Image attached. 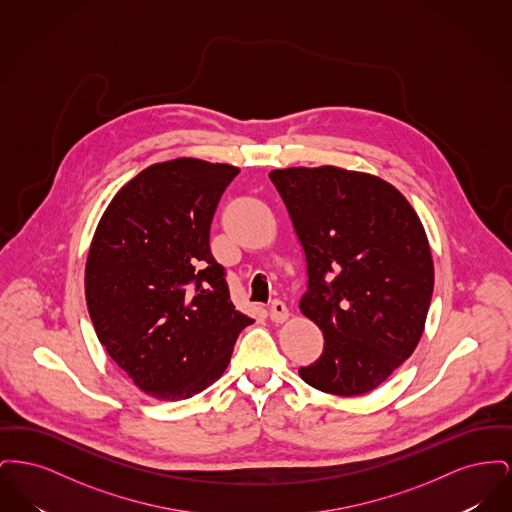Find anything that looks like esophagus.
I'll return each mask as SVG.
<instances>
[{
  "instance_id": "34e87169",
  "label": "esophagus",
  "mask_w": 512,
  "mask_h": 512,
  "mask_svg": "<svg viewBox=\"0 0 512 512\" xmlns=\"http://www.w3.org/2000/svg\"><path fill=\"white\" fill-rule=\"evenodd\" d=\"M288 317H290L288 307H286L280 299H274V301L270 303V318H272V322L282 324L284 320H288Z\"/></svg>"
}]
</instances>
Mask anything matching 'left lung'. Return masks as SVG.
<instances>
[{
	"label": "left lung",
	"mask_w": 512,
	"mask_h": 512,
	"mask_svg": "<svg viewBox=\"0 0 512 512\" xmlns=\"http://www.w3.org/2000/svg\"><path fill=\"white\" fill-rule=\"evenodd\" d=\"M303 245L309 284L299 309L324 349L299 376L315 390L355 397L413 355L434 292L424 226L390 182L340 167L270 174Z\"/></svg>",
	"instance_id": "left-lung-1"
}]
</instances>
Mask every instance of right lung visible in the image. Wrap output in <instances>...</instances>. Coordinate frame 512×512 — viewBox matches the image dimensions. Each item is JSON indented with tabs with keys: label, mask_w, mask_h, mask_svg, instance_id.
Wrapping results in <instances>:
<instances>
[{
	"label": "right lung",
	"mask_w": 512,
	"mask_h": 512,
	"mask_svg": "<svg viewBox=\"0 0 512 512\" xmlns=\"http://www.w3.org/2000/svg\"><path fill=\"white\" fill-rule=\"evenodd\" d=\"M238 167L180 157L126 182L99 220L86 303L109 357L147 395L188 399L230 363L253 322L236 311L209 230Z\"/></svg>",
	"instance_id": "right-lung-1"
}]
</instances>
